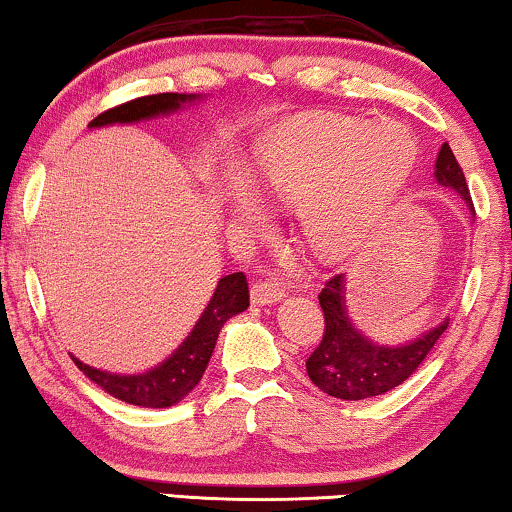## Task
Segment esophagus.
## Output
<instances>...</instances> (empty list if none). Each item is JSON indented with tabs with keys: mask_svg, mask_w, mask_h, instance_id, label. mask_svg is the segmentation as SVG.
I'll return each instance as SVG.
<instances>
[{
	"mask_svg": "<svg viewBox=\"0 0 512 512\" xmlns=\"http://www.w3.org/2000/svg\"><path fill=\"white\" fill-rule=\"evenodd\" d=\"M284 296V284L277 280H265V282H256L251 287V301L256 305H270L277 303Z\"/></svg>",
	"mask_w": 512,
	"mask_h": 512,
	"instance_id": "obj_1",
	"label": "esophagus"
}]
</instances>
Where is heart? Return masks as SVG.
<instances>
[{
    "mask_svg": "<svg viewBox=\"0 0 512 512\" xmlns=\"http://www.w3.org/2000/svg\"><path fill=\"white\" fill-rule=\"evenodd\" d=\"M416 164L414 136L400 124L338 119L272 143L258 183L280 202H298V228L317 254L355 247L400 195ZM242 216L261 218L244 188H232Z\"/></svg>",
    "mask_w": 512,
    "mask_h": 512,
    "instance_id": "obj_1",
    "label": "heart"
}]
</instances>
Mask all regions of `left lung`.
I'll list each match as a JSON object with an SVG mask.
<instances>
[{"mask_svg":"<svg viewBox=\"0 0 512 512\" xmlns=\"http://www.w3.org/2000/svg\"><path fill=\"white\" fill-rule=\"evenodd\" d=\"M435 178L444 188L459 192L475 214L466 176L456 162L449 143L440 148L435 162ZM324 313L322 341L305 362L310 381L322 393L338 400H367L402 386L440 341L449 320L404 345H378L355 329L345 308V275H334L320 291Z\"/></svg>","mask_w":512,"mask_h":512,"instance_id":"obj_1","label":"left lung"}]
</instances>
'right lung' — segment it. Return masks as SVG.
<instances>
[{
  "mask_svg": "<svg viewBox=\"0 0 512 512\" xmlns=\"http://www.w3.org/2000/svg\"><path fill=\"white\" fill-rule=\"evenodd\" d=\"M197 98V94H155L134 98V101L105 110L103 115L91 119L89 126L131 124L141 122V119L169 115V112H176L181 105L197 101ZM247 308V275L244 272H232V275H225L218 280L214 296H211L209 305L204 308L202 317L192 327L188 338L178 345L167 360L157 364L155 369L134 376H122L89 367V364L79 362L77 357H72V360L96 386H101L105 393L117 397V400L150 409L171 407V404L181 402L202 381V374L211 360V353H214L218 331H221L223 324L237 313H244Z\"/></svg>",
  "mask_w": 512,
  "mask_h": 512,
  "instance_id": "right-lung-1",
  "label": "right lung"
}]
</instances>
